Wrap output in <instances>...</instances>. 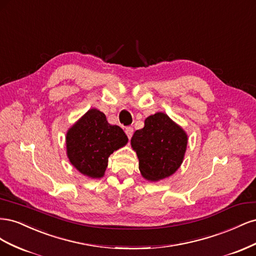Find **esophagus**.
Wrapping results in <instances>:
<instances>
[{"label":"esophagus","instance_id":"obj_1","mask_svg":"<svg viewBox=\"0 0 256 256\" xmlns=\"http://www.w3.org/2000/svg\"><path fill=\"white\" fill-rule=\"evenodd\" d=\"M125 132H126V134H127L128 138H131V136H132V134H134V128H132V127H130V126L126 127V129H125Z\"/></svg>","mask_w":256,"mask_h":256}]
</instances>
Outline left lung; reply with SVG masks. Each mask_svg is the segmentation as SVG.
<instances>
[{
	"mask_svg": "<svg viewBox=\"0 0 256 256\" xmlns=\"http://www.w3.org/2000/svg\"><path fill=\"white\" fill-rule=\"evenodd\" d=\"M187 142L184 131L166 114L159 112L148 116L144 128L131 138L143 177L157 182L174 174L182 164Z\"/></svg>",
	"mask_w": 256,
	"mask_h": 256,
	"instance_id": "1",
	"label": "left lung"
}]
</instances>
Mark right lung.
<instances>
[{
    "mask_svg": "<svg viewBox=\"0 0 256 256\" xmlns=\"http://www.w3.org/2000/svg\"><path fill=\"white\" fill-rule=\"evenodd\" d=\"M127 142L120 127L110 125L102 112L92 109L68 130L67 156L79 172L99 178L104 174L110 154Z\"/></svg>",
    "mask_w": 256,
    "mask_h": 256,
    "instance_id": "1",
    "label": "right lung"
}]
</instances>
